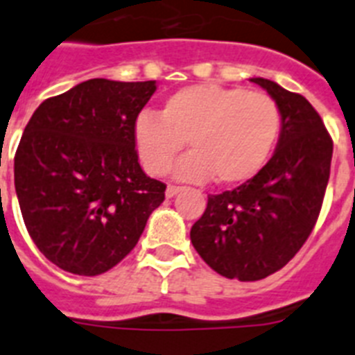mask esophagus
<instances>
[{
    "label": "esophagus",
    "instance_id": "1",
    "mask_svg": "<svg viewBox=\"0 0 355 355\" xmlns=\"http://www.w3.org/2000/svg\"><path fill=\"white\" fill-rule=\"evenodd\" d=\"M180 191H182V187H180V186H168V189H166V197L171 198V197H175V195H177V193H180Z\"/></svg>",
    "mask_w": 355,
    "mask_h": 355
}]
</instances>
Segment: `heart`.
Returning a JSON list of instances; mask_svg holds the SVG:
<instances>
[{
	"label": "heart",
	"instance_id": "heart-1",
	"mask_svg": "<svg viewBox=\"0 0 355 355\" xmlns=\"http://www.w3.org/2000/svg\"><path fill=\"white\" fill-rule=\"evenodd\" d=\"M281 131V111L262 93L215 83L189 85L166 100L160 116L138 114L132 137L138 157L151 175L171 169L184 142L191 149L175 177L235 186L255 177L266 164Z\"/></svg>",
	"mask_w": 355,
	"mask_h": 355
}]
</instances>
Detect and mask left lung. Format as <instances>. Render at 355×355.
Returning <instances> with one entry per match:
<instances>
[{
    "label": "left lung",
    "instance_id": "1",
    "mask_svg": "<svg viewBox=\"0 0 355 355\" xmlns=\"http://www.w3.org/2000/svg\"><path fill=\"white\" fill-rule=\"evenodd\" d=\"M275 100L281 132L272 158L232 191L207 197L191 243L223 277L259 281L301 250L321 211L334 144L306 98L266 78H252Z\"/></svg>",
    "mask_w": 355,
    "mask_h": 355
}]
</instances>
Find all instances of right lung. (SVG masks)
Returning a JSON list of instances; mask_svg holds the SVG:
<instances>
[{"label": "right lung", "instance_id": "right-lung-1", "mask_svg": "<svg viewBox=\"0 0 355 355\" xmlns=\"http://www.w3.org/2000/svg\"><path fill=\"white\" fill-rule=\"evenodd\" d=\"M157 82L93 78L34 111L14 186L37 250L69 273L100 275L137 246L166 184L138 164L132 125Z\"/></svg>", "mask_w": 355, "mask_h": 355}]
</instances>
